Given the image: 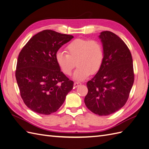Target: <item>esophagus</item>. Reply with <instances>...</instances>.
I'll return each instance as SVG.
<instances>
[{
	"label": "esophagus",
	"mask_w": 149,
	"mask_h": 149,
	"mask_svg": "<svg viewBox=\"0 0 149 149\" xmlns=\"http://www.w3.org/2000/svg\"><path fill=\"white\" fill-rule=\"evenodd\" d=\"M81 83H79V82H75L74 83V88H77V87H78L79 85H81Z\"/></svg>",
	"instance_id": "1"
}]
</instances>
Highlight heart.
I'll return each instance as SVG.
<instances>
[{
    "label": "heart",
    "mask_w": 149,
    "mask_h": 149,
    "mask_svg": "<svg viewBox=\"0 0 149 149\" xmlns=\"http://www.w3.org/2000/svg\"><path fill=\"white\" fill-rule=\"evenodd\" d=\"M67 53L58 51L55 54L57 65L65 74L70 75L76 66L73 78L83 81L100 71L104 59V52L101 42L94 40L76 38L66 47Z\"/></svg>",
    "instance_id": "obj_1"
}]
</instances>
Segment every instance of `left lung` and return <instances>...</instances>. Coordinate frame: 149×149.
Masks as SVG:
<instances>
[{
    "label": "left lung",
    "instance_id": "left-lung-1",
    "mask_svg": "<svg viewBox=\"0 0 149 149\" xmlns=\"http://www.w3.org/2000/svg\"><path fill=\"white\" fill-rule=\"evenodd\" d=\"M104 52L103 64L87 83L84 103L93 113L108 116L119 111L127 102L134 84L131 53L120 38L109 31L99 35Z\"/></svg>",
    "mask_w": 149,
    "mask_h": 149
}]
</instances>
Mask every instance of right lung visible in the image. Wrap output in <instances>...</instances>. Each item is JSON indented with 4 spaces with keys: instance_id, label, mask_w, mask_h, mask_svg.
Returning a JSON list of instances; mask_svg holds the SVG:
<instances>
[{
    "instance_id": "1",
    "label": "right lung",
    "mask_w": 149,
    "mask_h": 149,
    "mask_svg": "<svg viewBox=\"0 0 149 149\" xmlns=\"http://www.w3.org/2000/svg\"><path fill=\"white\" fill-rule=\"evenodd\" d=\"M73 36L51 30L31 38L18 57L15 77L25 105L35 112L49 115L63 104L73 87L60 71L55 54Z\"/></svg>"
}]
</instances>
